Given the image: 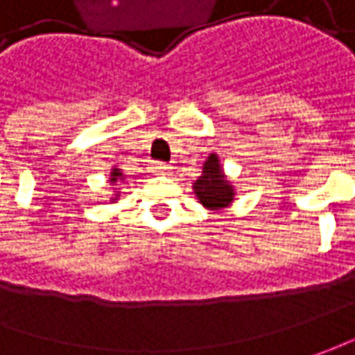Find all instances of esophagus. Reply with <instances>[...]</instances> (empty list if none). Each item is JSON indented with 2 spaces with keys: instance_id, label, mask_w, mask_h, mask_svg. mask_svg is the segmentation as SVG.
<instances>
[{
  "instance_id": "esophagus-1",
  "label": "esophagus",
  "mask_w": 355,
  "mask_h": 355,
  "mask_svg": "<svg viewBox=\"0 0 355 355\" xmlns=\"http://www.w3.org/2000/svg\"><path fill=\"white\" fill-rule=\"evenodd\" d=\"M154 171H156L157 175H170L171 168L168 164H162V162H157L156 166H154Z\"/></svg>"
}]
</instances>
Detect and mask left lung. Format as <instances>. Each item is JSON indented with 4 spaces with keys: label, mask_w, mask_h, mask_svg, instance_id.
Segmentation results:
<instances>
[{
    "label": "left lung",
    "mask_w": 355,
    "mask_h": 355,
    "mask_svg": "<svg viewBox=\"0 0 355 355\" xmlns=\"http://www.w3.org/2000/svg\"><path fill=\"white\" fill-rule=\"evenodd\" d=\"M193 189H196V196L199 198V201L207 209L227 207L233 201V196H235L233 185L225 180L221 166H219V157L215 154L207 157V162L203 166V173L198 178Z\"/></svg>",
    "instance_id": "1"
}]
</instances>
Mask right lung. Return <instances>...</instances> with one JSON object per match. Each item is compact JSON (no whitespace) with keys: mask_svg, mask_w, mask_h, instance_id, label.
<instances>
[{"mask_svg":"<svg viewBox=\"0 0 355 355\" xmlns=\"http://www.w3.org/2000/svg\"><path fill=\"white\" fill-rule=\"evenodd\" d=\"M118 180H122V171L118 170V168H114V170H112V173H110V182L114 184V182H118Z\"/></svg>","mask_w":355,"mask_h":355,"instance_id":"add662e5","label":"right lung"}]
</instances>
